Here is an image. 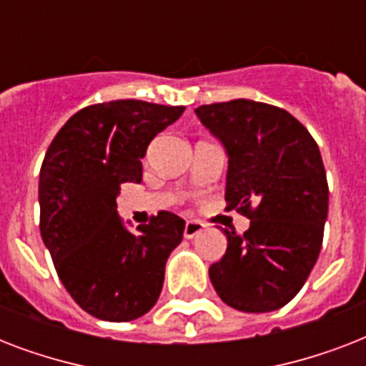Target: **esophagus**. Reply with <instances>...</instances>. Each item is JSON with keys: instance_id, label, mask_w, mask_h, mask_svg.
<instances>
[{"instance_id": "34e87169", "label": "esophagus", "mask_w": 366, "mask_h": 366, "mask_svg": "<svg viewBox=\"0 0 366 366\" xmlns=\"http://www.w3.org/2000/svg\"><path fill=\"white\" fill-rule=\"evenodd\" d=\"M205 229V224L201 222V220H188L186 226H184V237L186 239H194L195 235L201 234Z\"/></svg>"}]
</instances>
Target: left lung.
<instances>
[{"instance_id":"8db88e82","label":"left lung","mask_w":366,"mask_h":366,"mask_svg":"<svg viewBox=\"0 0 366 366\" xmlns=\"http://www.w3.org/2000/svg\"><path fill=\"white\" fill-rule=\"evenodd\" d=\"M195 114L228 152L226 203L250 218L209 267L228 306L273 312L310 277L323 244L329 184L317 142L295 116L254 100L199 106Z\"/></svg>"}]
</instances>
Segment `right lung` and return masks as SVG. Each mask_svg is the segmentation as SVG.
Listing matches in <instances>:
<instances>
[{
  "label": "right lung",
  "instance_id": "add662e5",
  "mask_svg": "<svg viewBox=\"0 0 366 366\" xmlns=\"http://www.w3.org/2000/svg\"><path fill=\"white\" fill-rule=\"evenodd\" d=\"M184 106L112 100L64 123L39 171V229L60 281L81 310L102 321H132L157 302L165 262L184 220L161 211L131 234L117 217L122 184L142 180L155 134Z\"/></svg>",
  "mask_w": 366,
  "mask_h": 366
}]
</instances>
